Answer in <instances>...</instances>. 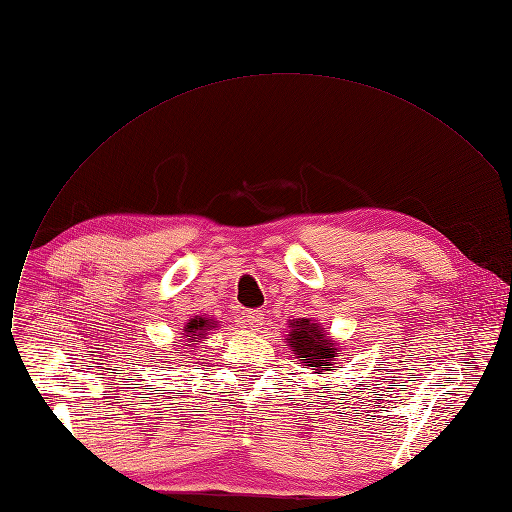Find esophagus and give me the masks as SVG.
I'll return each instance as SVG.
<instances>
[{
  "label": "esophagus",
  "mask_w": 512,
  "mask_h": 512,
  "mask_svg": "<svg viewBox=\"0 0 512 512\" xmlns=\"http://www.w3.org/2000/svg\"><path fill=\"white\" fill-rule=\"evenodd\" d=\"M244 318H246L248 326H250V328H254V330H256V328H260V326H262V322H264V314H262V310H248Z\"/></svg>",
  "instance_id": "1"
}]
</instances>
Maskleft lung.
<instances>
[{
	"label": "left lung",
	"mask_w": 512,
	"mask_h": 512,
	"mask_svg": "<svg viewBox=\"0 0 512 512\" xmlns=\"http://www.w3.org/2000/svg\"><path fill=\"white\" fill-rule=\"evenodd\" d=\"M287 341L295 355L302 357V364L318 372L322 366H333L339 357L335 343L326 339L318 324L310 322L308 318L291 322V335Z\"/></svg>",
	"instance_id": "1"
}]
</instances>
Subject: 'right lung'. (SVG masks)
Listing matches in <instances>:
<instances>
[{"mask_svg": "<svg viewBox=\"0 0 512 512\" xmlns=\"http://www.w3.org/2000/svg\"><path fill=\"white\" fill-rule=\"evenodd\" d=\"M208 326H213V322H208V320H204V318H194V320H190L188 326H186V337H192L190 343L196 341L200 335H204V330H206Z\"/></svg>", "mask_w": 512, "mask_h": 512, "instance_id": "right-lung-1", "label": "right lung"}]
</instances>
